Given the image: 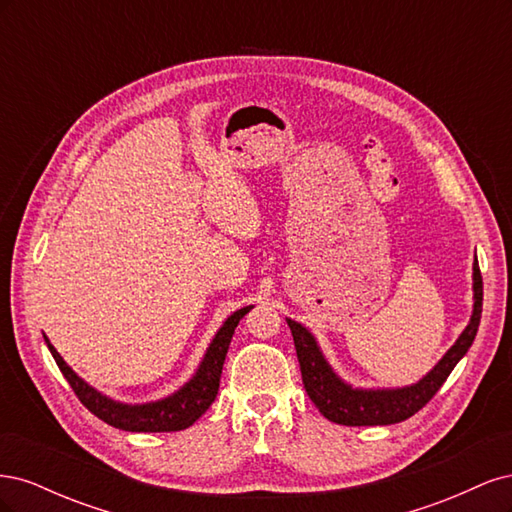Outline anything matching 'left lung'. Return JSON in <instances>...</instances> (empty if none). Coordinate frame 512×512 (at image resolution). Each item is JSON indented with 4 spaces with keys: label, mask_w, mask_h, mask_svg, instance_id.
<instances>
[{
    "label": "left lung",
    "mask_w": 512,
    "mask_h": 512,
    "mask_svg": "<svg viewBox=\"0 0 512 512\" xmlns=\"http://www.w3.org/2000/svg\"><path fill=\"white\" fill-rule=\"evenodd\" d=\"M480 312H483V277H480L478 262H474V312L466 331L459 335L455 346L442 356V361L421 382L391 391L352 389L333 374L312 333L294 320H288V327L294 337V348H297L303 386L322 416L348 427L393 425L416 414L440 391L448 374L472 346L480 324Z\"/></svg>",
    "instance_id": "8db88e82"
}]
</instances>
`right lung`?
Returning a JSON list of instances; mask_svg holds the SVG:
<instances>
[{"mask_svg": "<svg viewBox=\"0 0 512 512\" xmlns=\"http://www.w3.org/2000/svg\"><path fill=\"white\" fill-rule=\"evenodd\" d=\"M250 309L252 305L237 309L235 314L228 316L224 327L218 331V335L213 337V342L194 378L185 384L183 389H179L175 395H170L166 399L153 401V404H143V406L119 404V401L100 395L66 365V361L61 359L59 352L49 342V337H44V342L49 346L57 367L61 369V374H64V378L72 386L74 395L79 397L81 404L91 414H96L100 421L123 431H151V433L181 431L194 425L213 404V399L220 389V376H222V367H224L232 333H235L239 320L250 312Z\"/></svg>", "mask_w": 512, "mask_h": 512, "instance_id": "obj_1", "label": "right lung"}]
</instances>
